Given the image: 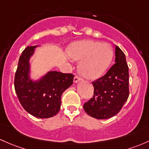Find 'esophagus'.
<instances>
[{"label": "esophagus", "instance_id": "esophagus-1", "mask_svg": "<svg viewBox=\"0 0 149 149\" xmlns=\"http://www.w3.org/2000/svg\"><path fill=\"white\" fill-rule=\"evenodd\" d=\"M81 79L79 77V76H75L74 79H73V81H74V83H77V82H79V81H81Z\"/></svg>", "mask_w": 149, "mask_h": 149}]
</instances>
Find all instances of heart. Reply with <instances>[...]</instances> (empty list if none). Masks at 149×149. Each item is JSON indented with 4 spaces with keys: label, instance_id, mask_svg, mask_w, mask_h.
I'll return each instance as SVG.
<instances>
[{
    "label": "heart",
    "instance_id": "b5f03b06",
    "mask_svg": "<svg viewBox=\"0 0 149 149\" xmlns=\"http://www.w3.org/2000/svg\"><path fill=\"white\" fill-rule=\"evenodd\" d=\"M68 51L72 58L81 61L80 73L88 79H95L102 76L113 57L110 45L93 40L76 42L70 45Z\"/></svg>",
    "mask_w": 149,
    "mask_h": 149
}]
</instances>
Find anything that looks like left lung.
I'll use <instances>...</instances> for the list:
<instances>
[{"instance_id": "left-lung-1", "label": "left lung", "mask_w": 149, "mask_h": 149, "mask_svg": "<svg viewBox=\"0 0 149 149\" xmlns=\"http://www.w3.org/2000/svg\"><path fill=\"white\" fill-rule=\"evenodd\" d=\"M115 63L102 77L92 82L93 98L84 105L85 111L91 117L106 119L116 115L129 95V74L126 56L116 46Z\"/></svg>"}]
</instances>
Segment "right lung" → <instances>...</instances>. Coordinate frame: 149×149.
<instances>
[{
    "mask_svg": "<svg viewBox=\"0 0 149 149\" xmlns=\"http://www.w3.org/2000/svg\"><path fill=\"white\" fill-rule=\"evenodd\" d=\"M36 46L23 50L18 61L14 79V87L23 109L34 116L47 118L56 115L61 104V95L72 85L73 73L51 71L39 82L29 79V60Z\"/></svg>",
    "mask_w": 149,
    "mask_h": 149,
    "instance_id": "right-lung-1",
    "label": "right lung"
}]
</instances>
